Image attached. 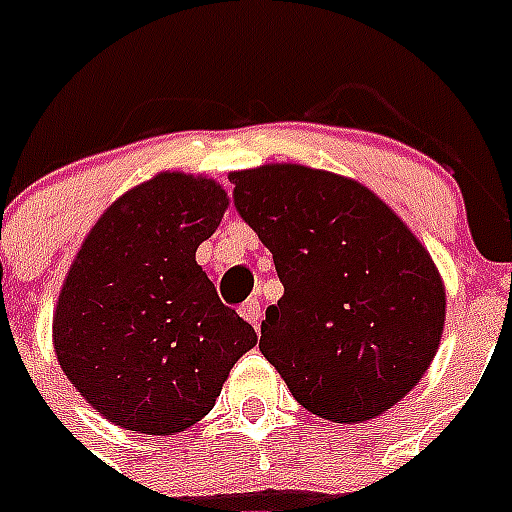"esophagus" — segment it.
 <instances>
[{
	"instance_id": "obj_1",
	"label": "esophagus",
	"mask_w": 512,
	"mask_h": 512,
	"mask_svg": "<svg viewBox=\"0 0 512 512\" xmlns=\"http://www.w3.org/2000/svg\"><path fill=\"white\" fill-rule=\"evenodd\" d=\"M239 313L249 321V324H252V327L260 329V321H263V305H260V300H257V297H249L247 303H241Z\"/></svg>"
}]
</instances>
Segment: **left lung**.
<instances>
[{
  "label": "left lung",
  "mask_w": 512,
  "mask_h": 512,
  "mask_svg": "<svg viewBox=\"0 0 512 512\" xmlns=\"http://www.w3.org/2000/svg\"><path fill=\"white\" fill-rule=\"evenodd\" d=\"M233 207L271 249L284 297L260 350L308 412L364 422L420 382L446 295L412 231L369 188L300 164L233 172Z\"/></svg>",
  "instance_id": "left-lung-1"
}]
</instances>
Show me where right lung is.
<instances>
[{"label": "right lung", "mask_w": 512, "mask_h": 512, "mask_svg": "<svg viewBox=\"0 0 512 512\" xmlns=\"http://www.w3.org/2000/svg\"><path fill=\"white\" fill-rule=\"evenodd\" d=\"M228 196L164 172L132 188L84 239L52 319L55 353L106 420L172 436L209 414L257 332L196 265Z\"/></svg>", "instance_id": "right-lung-1"}]
</instances>
